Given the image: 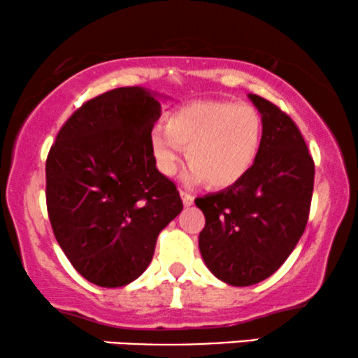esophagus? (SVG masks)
Here are the masks:
<instances>
[{"mask_svg": "<svg viewBox=\"0 0 358 358\" xmlns=\"http://www.w3.org/2000/svg\"><path fill=\"white\" fill-rule=\"evenodd\" d=\"M180 195H182V200H183L185 207H190V205H193V200H195V196H193L190 192L182 190V192H180Z\"/></svg>", "mask_w": 358, "mask_h": 358, "instance_id": "esophagus-1", "label": "esophagus"}]
</instances>
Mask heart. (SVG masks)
I'll use <instances>...</instances> for the list:
<instances>
[{"mask_svg": "<svg viewBox=\"0 0 358 358\" xmlns=\"http://www.w3.org/2000/svg\"><path fill=\"white\" fill-rule=\"evenodd\" d=\"M264 145V119L252 106L231 101H196L178 108L151 133L158 170L175 175L187 148L190 182L229 188L244 180Z\"/></svg>", "mask_w": 358, "mask_h": 358, "instance_id": "1", "label": "heart"}]
</instances>
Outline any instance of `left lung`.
<instances>
[{
    "label": "left lung",
    "instance_id": "1",
    "mask_svg": "<svg viewBox=\"0 0 358 358\" xmlns=\"http://www.w3.org/2000/svg\"><path fill=\"white\" fill-rule=\"evenodd\" d=\"M264 119L257 163L234 187L200 196L205 227L199 248L220 281L250 286L281 268L305 232L315 163L293 119L273 102L249 94Z\"/></svg>",
    "mask_w": 358,
    "mask_h": 358
}]
</instances>
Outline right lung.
Listing matches in <instances>:
<instances>
[{
    "label": "right lung",
    "mask_w": 358,
    "mask_h": 358,
    "mask_svg": "<svg viewBox=\"0 0 358 358\" xmlns=\"http://www.w3.org/2000/svg\"><path fill=\"white\" fill-rule=\"evenodd\" d=\"M159 116L158 94L113 89L77 109L48 153L53 234L73 268L97 286H126L141 276L159 232L183 208L151 150Z\"/></svg>",
    "instance_id": "right-lung-1"
}]
</instances>
